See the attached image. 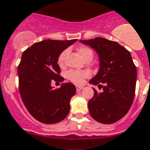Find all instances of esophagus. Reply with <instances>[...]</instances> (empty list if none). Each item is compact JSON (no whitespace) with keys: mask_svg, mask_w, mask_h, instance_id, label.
Returning <instances> with one entry per match:
<instances>
[{"mask_svg":"<svg viewBox=\"0 0 150 150\" xmlns=\"http://www.w3.org/2000/svg\"><path fill=\"white\" fill-rule=\"evenodd\" d=\"M82 89H83V87L76 86V91H80L82 90Z\"/></svg>","mask_w":150,"mask_h":150,"instance_id":"1","label":"esophagus"}]
</instances>
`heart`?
Returning a JSON list of instances; mask_svg holds the SVG:
<instances>
[{
    "mask_svg": "<svg viewBox=\"0 0 150 150\" xmlns=\"http://www.w3.org/2000/svg\"><path fill=\"white\" fill-rule=\"evenodd\" d=\"M79 52L83 59L85 60L87 59H91L93 57V52L90 48L86 46H81L79 49ZM66 51L62 52L60 55L58 57L57 63L59 66H62L64 65V60H65ZM90 75V73L87 71H69L67 72V78L74 84L76 85H81L84 82L85 78H88Z\"/></svg>",
    "mask_w": 150,
    "mask_h": 150,
    "instance_id": "1",
    "label": "heart"
}]
</instances>
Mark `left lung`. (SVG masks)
I'll return each mask as SVG.
<instances>
[{
	"label": "left lung",
	"instance_id": "8db88e82",
	"mask_svg": "<svg viewBox=\"0 0 150 150\" xmlns=\"http://www.w3.org/2000/svg\"><path fill=\"white\" fill-rule=\"evenodd\" d=\"M98 54L100 67L97 75L89 81L91 85L103 88L88 101L91 116L96 121L110 124L120 120L133 104L137 82V68L131 54L114 41L97 37L80 40Z\"/></svg>",
	"mask_w": 150,
	"mask_h": 150
}]
</instances>
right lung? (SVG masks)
I'll return each instance as SVG.
<instances>
[{
  "instance_id": "1",
  "label": "right lung",
  "mask_w": 150,
  "mask_h": 150,
  "mask_svg": "<svg viewBox=\"0 0 150 150\" xmlns=\"http://www.w3.org/2000/svg\"><path fill=\"white\" fill-rule=\"evenodd\" d=\"M77 40H46L36 42L22 54L18 65L19 89L30 114L43 124H56L64 120L70 110V100L76 92L71 83L51 86L52 81L64 79L57 59L62 52Z\"/></svg>"
}]
</instances>
